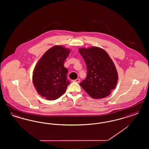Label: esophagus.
<instances>
[{
	"label": "esophagus",
	"instance_id": "esophagus-1",
	"mask_svg": "<svg viewBox=\"0 0 149 149\" xmlns=\"http://www.w3.org/2000/svg\"><path fill=\"white\" fill-rule=\"evenodd\" d=\"M80 80L79 79H77L74 80L73 81H74V82H76V83H79V82H80Z\"/></svg>",
	"mask_w": 149,
	"mask_h": 149
}]
</instances>
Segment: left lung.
Listing matches in <instances>:
<instances>
[{
  "label": "left lung",
  "instance_id": "obj_1",
  "mask_svg": "<svg viewBox=\"0 0 149 149\" xmlns=\"http://www.w3.org/2000/svg\"><path fill=\"white\" fill-rule=\"evenodd\" d=\"M79 51L87 68L86 77L80 85L93 98L108 96L118 81L117 71L112 59L104 50L98 47L82 48Z\"/></svg>",
  "mask_w": 149,
  "mask_h": 149
}]
</instances>
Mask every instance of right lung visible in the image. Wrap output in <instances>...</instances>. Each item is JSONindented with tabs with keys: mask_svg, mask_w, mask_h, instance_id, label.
I'll use <instances>...</instances> for the list:
<instances>
[{
	"mask_svg": "<svg viewBox=\"0 0 149 149\" xmlns=\"http://www.w3.org/2000/svg\"><path fill=\"white\" fill-rule=\"evenodd\" d=\"M70 52V50L61 46H55L37 63L33 73V83L43 98L56 100L65 92L70 81L67 80L68 71L64 64Z\"/></svg>",
	"mask_w": 149,
	"mask_h": 149,
	"instance_id": "obj_1",
	"label": "right lung"
}]
</instances>
